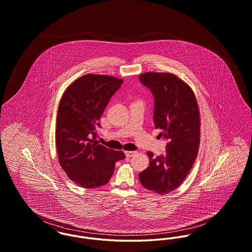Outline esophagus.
<instances>
[{
	"mask_svg": "<svg viewBox=\"0 0 252 252\" xmlns=\"http://www.w3.org/2000/svg\"><path fill=\"white\" fill-rule=\"evenodd\" d=\"M135 154H136V152H132V151H127V152H125V155H126V157H128V158L133 156Z\"/></svg>",
	"mask_w": 252,
	"mask_h": 252,
	"instance_id": "1",
	"label": "esophagus"
}]
</instances>
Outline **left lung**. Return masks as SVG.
I'll return each mask as SVG.
<instances>
[{
    "instance_id": "left-lung-1",
    "label": "left lung",
    "mask_w": 252,
    "mask_h": 252,
    "mask_svg": "<svg viewBox=\"0 0 252 252\" xmlns=\"http://www.w3.org/2000/svg\"><path fill=\"white\" fill-rule=\"evenodd\" d=\"M141 84L154 97V125L167 140L165 154L151 152L150 165L139 173L145 188L164 195L181 186L197 158L200 119L197 98L191 88L172 73L146 72Z\"/></svg>"
}]
</instances>
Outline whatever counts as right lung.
<instances>
[{"instance_id":"add662e5","label":"right lung","mask_w":252,"mask_h":252,"mask_svg":"<svg viewBox=\"0 0 252 252\" xmlns=\"http://www.w3.org/2000/svg\"><path fill=\"white\" fill-rule=\"evenodd\" d=\"M123 80L87 74L75 80L60 99L55 129L59 164L67 177L84 188L106 185L115 164L125 154L98 144L97 128L111 97Z\"/></svg>"}]
</instances>
